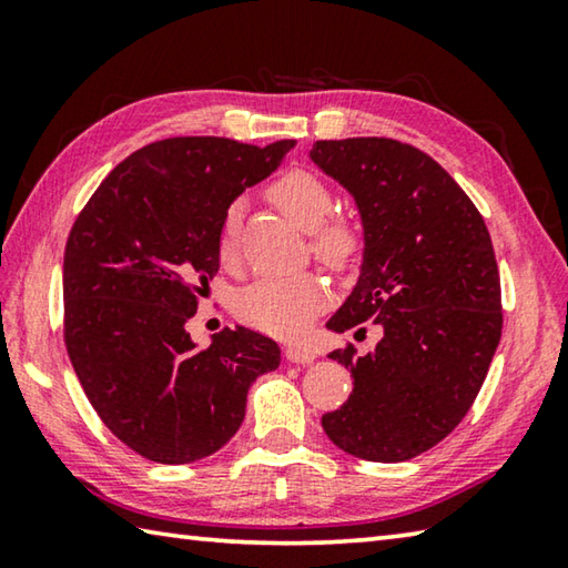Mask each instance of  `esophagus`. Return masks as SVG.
<instances>
[{
	"instance_id": "esophagus-1",
	"label": "esophagus",
	"mask_w": 568,
	"mask_h": 568,
	"mask_svg": "<svg viewBox=\"0 0 568 568\" xmlns=\"http://www.w3.org/2000/svg\"><path fill=\"white\" fill-rule=\"evenodd\" d=\"M285 361L291 363H313L315 353L311 348H301V345H287L285 348Z\"/></svg>"
}]
</instances>
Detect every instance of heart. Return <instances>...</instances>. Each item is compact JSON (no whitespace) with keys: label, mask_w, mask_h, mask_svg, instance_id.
Here are the masks:
<instances>
[{"label":"heart","mask_w":568,"mask_h":568,"mask_svg":"<svg viewBox=\"0 0 568 568\" xmlns=\"http://www.w3.org/2000/svg\"><path fill=\"white\" fill-rule=\"evenodd\" d=\"M271 203L281 210L285 217L313 233L315 255L335 267L348 265L358 253V233L343 220H328L333 210V195L321 178L305 170H293L275 180L267 190ZM237 225L240 205H230L223 215L217 235L220 261L230 265L237 253ZM328 303V285L318 275H291V277H263L245 291L237 293L235 311L240 321L253 328L271 335L301 333L307 321Z\"/></svg>","instance_id":"obj_1"}]
</instances>
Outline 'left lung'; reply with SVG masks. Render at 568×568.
Masks as SVG:
<instances>
[{
    "instance_id": "1",
    "label": "left lung",
    "mask_w": 568,
    "mask_h": 568,
    "mask_svg": "<svg viewBox=\"0 0 568 568\" xmlns=\"http://www.w3.org/2000/svg\"><path fill=\"white\" fill-rule=\"evenodd\" d=\"M311 160L358 205L363 265L328 328L383 338L331 353L353 393L323 416L345 454L398 464L454 430L501 341V277L484 217L434 158L388 138L318 140Z\"/></svg>"
}]
</instances>
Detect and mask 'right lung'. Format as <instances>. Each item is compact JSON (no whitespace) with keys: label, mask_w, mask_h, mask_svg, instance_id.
<instances>
[{"label":"right lung","mask_w":568,"mask_h":568,"mask_svg":"<svg viewBox=\"0 0 568 568\" xmlns=\"http://www.w3.org/2000/svg\"><path fill=\"white\" fill-rule=\"evenodd\" d=\"M295 148L170 138L122 160L74 220L64 247V343L104 426L142 458L192 464L245 418L247 388L281 348L237 325L207 348L185 323L220 267L230 203Z\"/></svg>","instance_id":"add662e5"}]
</instances>
